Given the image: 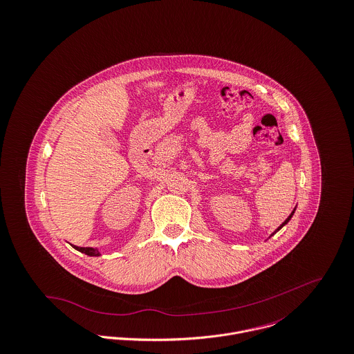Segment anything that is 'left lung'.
<instances>
[{"instance_id":"1","label":"left lung","mask_w":354,"mask_h":354,"mask_svg":"<svg viewBox=\"0 0 354 354\" xmlns=\"http://www.w3.org/2000/svg\"><path fill=\"white\" fill-rule=\"evenodd\" d=\"M295 210H296V207H295V209H293V212H292V213H290V214H289V217H288V218H286V220H285V221H283V223H282V224H281V225H279V227H278V228H277V231H275V232H278V231H279V230H281V228H282V227H283V225H285V224H288V223H289V220H290V218H292V216H293V213H295ZM274 232V234H275ZM274 234H273V235H274Z\"/></svg>"}]
</instances>
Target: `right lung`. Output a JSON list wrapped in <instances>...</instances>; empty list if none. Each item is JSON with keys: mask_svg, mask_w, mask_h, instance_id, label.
<instances>
[{"mask_svg": "<svg viewBox=\"0 0 354 354\" xmlns=\"http://www.w3.org/2000/svg\"><path fill=\"white\" fill-rule=\"evenodd\" d=\"M75 248L79 250L80 252H84V254L89 255V257H97V255H100V252H99L96 248H92V247H76V245H75Z\"/></svg>", "mask_w": 354, "mask_h": 354, "instance_id": "1", "label": "right lung"}]
</instances>
